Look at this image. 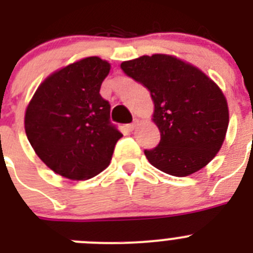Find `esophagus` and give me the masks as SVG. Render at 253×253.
I'll return each instance as SVG.
<instances>
[{
  "instance_id": "esophagus-1",
  "label": "esophagus",
  "mask_w": 253,
  "mask_h": 253,
  "mask_svg": "<svg viewBox=\"0 0 253 253\" xmlns=\"http://www.w3.org/2000/svg\"><path fill=\"white\" fill-rule=\"evenodd\" d=\"M138 123H139V120L135 119V120H134L133 123H131V124H128V125H126V129H128L129 131L134 130V129H135V126H137V125H138Z\"/></svg>"
}]
</instances>
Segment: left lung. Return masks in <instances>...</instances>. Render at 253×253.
<instances>
[{"label":"left lung","instance_id":"left-lung-1","mask_svg":"<svg viewBox=\"0 0 253 253\" xmlns=\"http://www.w3.org/2000/svg\"><path fill=\"white\" fill-rule=\"evenodd\" d=\"M151 92L161 140L146 149L152 166L177 177L202 169L222 148L229 123L225 96L203 71L169 54L142 55L120 64Z\"/></svg>","mask_w":253,"mask_h":253}]
</instances>
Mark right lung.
<instances>
[{
	"mask_svg": "<svg viewBox=\"0 0 253 253\" xmlns=\"http://www.w3.org/2000/svg\"><path fill=\"white\" fill-rule=\"evenodd\" d=\"M110 63L87 57L44 80L25 111V133L38 157L58 175L88 180L104 171L123 137L100 95Z\"/></svg>",
	"mask_w": 253,
	"mask_h": 253,
	"instance_id": "add662e5",
	"label": "right lung"
}]
</instances>
